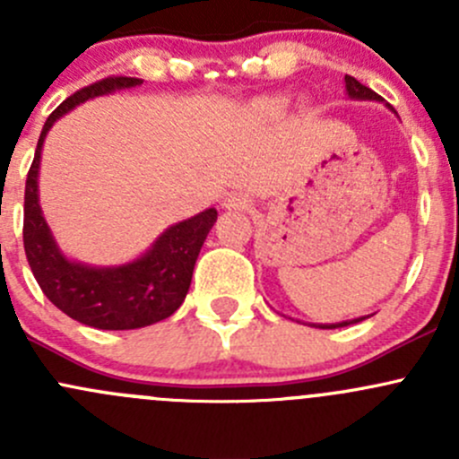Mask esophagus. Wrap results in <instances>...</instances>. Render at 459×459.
<instances>
[{
	"label": "esophagus",
	"instance_id": "esophagus-1",
	"mask_svg": "<svg viewBox=\"0 0 459 459\" xmlns=\"http://www.w3.org/2000/svg\"><path fill=\"white\" fill-rule=\"evenodd\" d=\"M248 204H251V200H248L244 193L233 191V193H229V195L224 197V204H221V206L229 208V211H247Z\"/></svg>",
	"mask_w": 459,
	"mask_h": 459
}]
</instances>
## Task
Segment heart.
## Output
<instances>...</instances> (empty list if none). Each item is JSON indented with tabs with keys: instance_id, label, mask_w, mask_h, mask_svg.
<instances>
[{
	"instance_id": "1",
	"label": "heart",
	"mask_w": 459,
	"mask_h": 459,
	"mask_svg": "<svg viewBox=\"0 0 459 459\" xmlns=\"http://www.w3.org/2000/svg\"><path fill=\"white\" fill-rule=\"evenodd\" d=\"M257 108H259V110H264V113H273V110H280V108H281V101H280V100L262 101V104H259Z\"/></svg>"
}]
</instances>
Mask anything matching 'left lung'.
<instances>
[{"label":"left lung","instance_id":"1","mask_svg":"<svg viewBox=\"0 0 459 459\" xmlns=\"http://www.w3.org/2000/svg\"><path fill=\"white\" fill-rule=\"evenodd\" d=\"M344 82H346V92H349V97H351V100H371V101H384L382 97L377 95V92L371 91V88H368V86L359 84V82L355 80V77L346 75V77H344ZM362 319H364V317H358V319H349V322H337V324H316V326H317V328H342V326H349V324L362 322Z\"/></svg>","mask_w":459,"mask_h":459}]
</instances>
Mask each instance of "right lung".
Wrapping results in <instances>:
<instances>
[{"mask_svg":"<svg viewBox=\"0 0 459 459\" xmlns=\"http://www.w3.org/2000/svg\"><path fill=\"white\" fill-rule=\"evenodd\" d=\"M137 77H106L82 88L46 119L24 195V251L37 284L68 317L104 331H131L170 317L191 286L193 268L217 220L215 208L166 229L142 257L122 266H88L59 251L39 206V160L46 135L62 115L92 97L140 86Z\"/></svg>","mask_w":459,"mask_h":459,"instance_id":"1","label":"right lung"}]
</instances>
